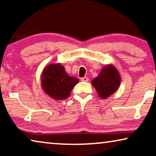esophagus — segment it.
Wrapping results in <instances>:
<instances>
[{"instance_id": "obj_1", "label": "esophagus", "mask_w": 156, "mask_h": 156, "mask_svg": "<svg viewBox=\"0 0 156 156\" xmlns=\"http://www.w3.org/2000/svg\"><path fill=\"white\" fill-rule=\"evenodd\" d=\"M81 81H82V82H89V79L87 77V76H84V77H82L81 78Z\"/></svg>"}]
</instances>
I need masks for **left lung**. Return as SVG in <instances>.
<instances>
[{
	"mask_svg": "<svg viewBox=\"0 0 156 156\" xmlns=\"http://www.w3.org/2000/svg\"><path fill=\"white\" fill-rule=\"evenodd\" d=\"M121 76L118 69L112 64L103 67L99 75L91 81V84L100 98L106 99L118 90L121 84Z\"/></svg>",
	"mask_w": 156,
	"mask_h": 156,
	"instance_id": "1",
	"label": "left lung"
}]
</instances>
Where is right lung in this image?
<instances>
[{"label": "right lung", "mask_w": 156, "mask_h": 156, "mask_svg": "<svg viewBox=\"0 0 156 156\" xmlns=\"http://www.w3.org/2000/svg\"><path fill=\"white\" fill-rule=\"evenodd\" d=\"M40 76L44 92L55 100L69 97L73 87L79 82L78 79L68 75L60 63L47 65Z\"/></svg>", "instance_id": "right-lung-1"}]
</instances>
